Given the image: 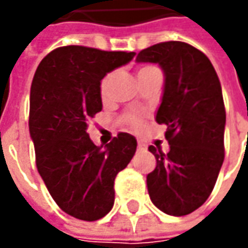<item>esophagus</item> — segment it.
Instances as JSON below:
<instances>
[{
    "mask_svg": "<svg viewBox=\"0 0 248 248\" xmlns=\"http://www.w3.org/2000/svg\"><path fill=\"white\" fill-rule=\"evenodd\" d=\"M146 145L145 143H142V142H138V150L139 152H145L146 150Z\"/></svg>",
    "mask_w": 248,
    "mask_h": 248,
    "instance_id": "34e87169",
    "label": "esophagus"
}]
</instances>
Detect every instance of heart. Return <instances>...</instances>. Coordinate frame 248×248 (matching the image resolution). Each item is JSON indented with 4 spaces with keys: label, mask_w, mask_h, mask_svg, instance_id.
Here are the masks:
<instances>
[{
    "label": "heart",
    "mask_w": 248,
    "mask_h": 248,
    "mask_svg": "<svg viewBox=\"0 0 248 248\" xmlns=\"http://www.w3.org/2000/svg\"><path fill=\"white\" fill-rule=\"evenodd\" d=\"M152 69H157V67H155V66H143L140 70H139V73L142 72H148V70H152ZM108 77L102 81V90H105V87H106V84H108ZM128 121L132 124V125H138L139 124V119L137 117V116H128Z\"/></svg>",
    "instance_id": "1"
}]
</instances>
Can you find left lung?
Listing matches in <instances>:
<instances>
[{
  "label": "left lung",
  "mask_w": 248,
  "mask_h": 248,
  "mask_svg": "<svg viewBox=\"0 0 248 248\" xmlns=\"http://www.w3.org/2000/svg\"><path fill=\"white\" fill-rule=\"evenodd\" d=\"M137 62L158 63L166 77L156 121L167 125L170 152L149 146L157 161L146 178L149 196L166 214H190L211 195L224 163L221 82L204 53L182 41L142 49Z\"/></svg>",
  "instance_id": "left-lung-1"
}]
</instances>
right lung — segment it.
I'll list each match as a JSON object with an SVG mask.
<instances>
[{
  "label": "right lung",
  "mask_w": 248,
  "mask_h": 248,
  "mask_svg": "<svg viewBox=\"0 0 248 248\" xmlns=\"http://www.w3.org/2000/svg\"><path fill=\"white\" fill-rule=\"evenodd\" d=\"M134 56L67 45L48 53L34 74L29 129L37 170L56 204L82 221L111 210L116 175L137 150V139L127 132L105 146L87 134L88 120L102 110V78Z\"/></svg>",
  "instance_id": "obj_1"
}]
</instances>
